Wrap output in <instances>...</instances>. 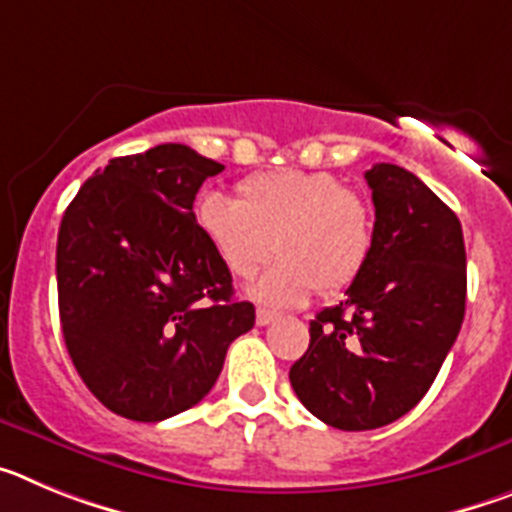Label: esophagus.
<instances>
[{
	"mask_svg": "<svg viewBox=\"0 0 512 512\" xmlns=\"http://www.w3.org/2000/svg\"><path fill=\"white\" fill-rule=\"evenodd\" d=\"M274 320H279V312L266 310V307H259V310H256V323L259 325H269L274 323Z\"/></svg>",
	"mask_w": 512,
	"mask_h": 512,
	"instance_id": "1",
	"label": "esophagus"
}]
</instances>
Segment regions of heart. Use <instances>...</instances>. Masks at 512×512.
<instances>
[{
	"instance_id": "heart-1",
	"label": "heart",
	"mask_w": 512,
	"mask_h": 512,
	"mask_svg": "<svg viewBox=\"0 0 512 512\" xmlns=\"http://www.w3.org/2000/svg\"><path fill=\"white\" fill-rule=\"evenodd\" d=\"M194 220L235 279L253 277L271 253L279 261L248 295L274 307L333 295L364 269L374 241L372 207L328 171L282 169L238 184V200L202 194Z\"/></svg>"
}]
</instances>
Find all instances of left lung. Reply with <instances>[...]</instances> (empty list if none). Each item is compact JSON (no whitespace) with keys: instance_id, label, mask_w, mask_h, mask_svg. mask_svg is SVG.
<instances>
[{"instance_id":"obj_1","label":"left lung","mask_w":512,"mask_h":512,"mask_svg":"<svg viewBox=\"0 0 512 512\" xmlns=\"http://www.w3.org/2000/svg\"><path fill=\"white\" fill-rule=\"evenodd\" d=\"M374 241L346 300L310 320L292 390L323 423L372 431L423 400L454 346L467 305L459 217L395 164L366 171Z\"/></svg>"}]
</instances>
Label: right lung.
Segmentation results:
<instances>
[{"label":"right lung","mask_w":512,"mask_h":512,"mask_svg":"<svg viewBox=\"0 0 512 512\" xmlns=\"http://www.w3.org/2000/svg\"><path fill=\"white\" fill-rule=\"evenodd\" d=\"M225 166L182 143L112 158L58 228L63 341L104 408L138 423L184 413L212 390L228 346L256 320L194 220Z\"/></svg>","instance_id":"right-lung-1"}]
</instances>
